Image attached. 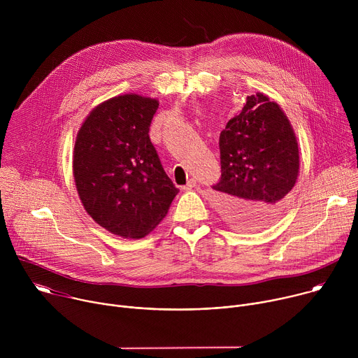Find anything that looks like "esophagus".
Wrapping results in <instances>:
<instances>
[{"label":"esophagus","instance_id":"obj_1","mask_svg":"<svg viewBox=\"0 0 358 358\" xmlns=\"http://www.w3.org/2000/svg\"><path fill=\"white\" fill-rule=\"evenodd\" d=\"M196 185V181L194 180V178H191V180H188V182L182 187V189H191V188H194Z\"/></svg>","mask_w":358,"mask_h":358}]
</instances>
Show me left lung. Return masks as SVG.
<instances>
[{"label": "left lung", "instance_id": "1", "mask_svg": "<svg viewBox=\"0 0 358 358\" xmlns=\"http://www.w3.org/2000/svg\"><path fill=\"white\" fill-rule=\"evenodd\" d=\"M220 160L213 189L225 220L242 231L272 224L299 174L296 136L279 105L262 93L248 96L220 134Z\"/></svg>", "mask_w": 358, "mask_h": 358}]
</instances>
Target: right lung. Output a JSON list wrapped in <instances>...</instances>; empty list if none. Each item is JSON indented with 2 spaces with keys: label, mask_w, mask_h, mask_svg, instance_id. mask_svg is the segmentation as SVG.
Instances as JSON below:
<instances>
[{
  "label": "right lung",
  "mask_w": 358,
  "mask_h": 358,
  "mask_svg": "<svg viewBox=\"0 0 358 358\" xmlns=\"http://www.w3.org/2000/svg\"><path fill=\"white\" fill-rule=\"evenodd\" d=\"M156 99L123 94L99 105L82 124L73 177L86 213L123 238H143L166 217L178 188L148 131Z\"/></svg>",
  "instance_id": "1"
}]
</instances>
